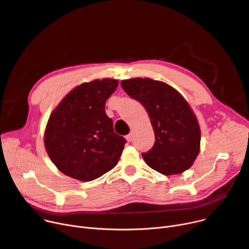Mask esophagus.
Segmentation results:
<instances>
[{"label":"esophagus","mask_w":249,"mask_h":249,"mask_svg":"<svg viewBox=\"0 0 249 249\" xmlns=\"http://www.w3.org/2000/svg\"><path fill=\"white\" fill-rule=\"evenodd\" d=\"M132 139H133V134H132V133L126 136V140H127L128 142H131V141H132Z\"/></svg>","instance_id":"obj_1"}]
</instances>
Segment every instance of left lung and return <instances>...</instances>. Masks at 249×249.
I'll return each mask as SVG.
<instances>
[{
    "label": "left lung",
    "mask_w": 249,
    "mask_h": 249,
    "mask_svg": "<svg viewBox=\"0 0 249 249\" xmlns=\"http://www.w3.org/2000/svg\"><path fill=\"white\" fill-rule=\"evenodd\" d=\"M125 92L146 108L155 132L153 148L142 154L146 163L164 175L187 170L200 151L201 131L188 102L172 87L160 81L124 80Z\"/></svg>",
    "instance_id": "8db88e82"
}]
</instances>
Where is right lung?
<instances>
[{"label":"right lung","mask_w":249,"mask_h":249,"mask_svg":"<svg viewBox=\"0 0 249 249\" xmlns=\"http://www.w3.org/2000/svg\"><path fill=\"white\" fill-rule=\"evenodd\" d=\"M117 80L84 83L71 90L51 113L44 135L46 152L64 174L81 181L94 180L118 162L125 138L117 135L105 103Z\"/></svg>","instance_id":"1"}]
</instances>
